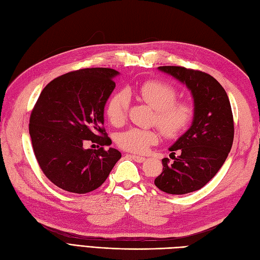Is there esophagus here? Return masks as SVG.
Segmentation results:
<instances>
[{
	"mask_svg": "<svg viewBox=\"0 0 260 260\" xmlns=\"http://www.w3.org/2000/svg\"><path fill=\"white\" fill-rule=\"evenodd\" d=\"M127 157H128V158H131V159H133L135 161H137V162H143L145 160V158H144V157H142V156H137V155L128 154Z\"/></svg>",
	"mask_w": 260,
	"mask_h": 260,
	"instance_id": "esophagus-1",
	"label": "esophagus"
}]
</instances>
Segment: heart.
I'll list each match as a JSON object with an SVG mask.
<instances>
[{"mask_svg": "<svg viewBox=\"0 0 260 260\" xmlns=\"http://www.w3.org/2000/svg\"><path fill=\"white\" fill-rule=\"evenodd\" d=\"M135 93L154 109L153 122L156 123L167 139H176L186 130L194 116V108L187 102H177V90L171 84L148 80L138 88L121 90L109 98L105 114L113 125H120L127 118L130 94ZM158 141L155 130L131 127L116 136V143L120 148L131 153H144Z\"/></svg>", "mask_w": 260, "mask_h": 260, "instance_id": "1", "label": "heart"}]
</instances>
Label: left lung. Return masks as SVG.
Instances as JSON below:
<instances>
[{
  "mask_svg": "<svg viewBox=\"0 0 260 260\" xmlns=\"http://www.w3.org/2000/svg\"><path fill=\"white\" fill-rule=\"evenodd\" d=\"M161 72L184 83L194 100L192 125L169 151L174 162L164 158L162 172L155 185L168 194L198 191L216 176L230 153L234 123L229 98L214 77L201 70L181 66H160Z\"/></svg>",
  "mask_w": 260,
  "mask_h": 260,
  "instance_id": "1",
  "label": "left lung"
}]
</instances>
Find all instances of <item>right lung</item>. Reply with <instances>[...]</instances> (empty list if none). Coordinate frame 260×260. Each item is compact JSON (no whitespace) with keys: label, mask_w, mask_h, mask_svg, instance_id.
I'll return each mask as SVG.
<instances>
[{"label":"right lung","mask_w":260,"mask_h":260,"mask_svg":"<svg viewBox=\"0 0 260 260\" xmlns=\"http://www.w3.org/2000/svg\"><path fill=\"white\" fill-rule=\"evenodd\" d=\"M112 68H84L61 75L42 90L31 112L29 133L37 161L52 183L67 192L96 190L121 154L111 145L104 107L114 91ZM88 142L98 150H85Z\"/></svg>","instance_id":"right-lung-1"}]
</instances>
